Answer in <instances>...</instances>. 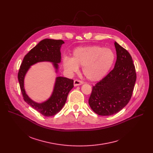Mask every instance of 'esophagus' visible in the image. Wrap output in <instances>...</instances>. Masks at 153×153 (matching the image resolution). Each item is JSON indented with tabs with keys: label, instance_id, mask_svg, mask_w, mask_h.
Returning a JSON list of instances; mask_svg holds the SVG:
<instances>
[{
	"label": "esophagus",
	"instance_id": "34e87169",
	"mask_svg": "<svg viewBox=\"0 0 153 153\" xmlns=\"http://www.w3.org/2000/svg\"><path fill=\"white\" fill-rule=\"evenodd\" d=\"M83 82L80 80H78V79H76L74 80V85L76 86H78V85H80L82 84H83Z\"/></svg>",
	"mask_w": 153,
	"mask_h": 153
}]
</instances>
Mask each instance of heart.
<instances>
[{"label":"heart","instance_id":"b5f03b06","mask_svg":"<svg viewBox=\"0 0 153 153\" xmlns=\"http://www.w3.org/2000/svg\"><path fill=\"white\" fill-rule=\"evenodd\" d=\"M116 55L110 48L100 46L79 47L73 53V58L66 57L63 62L65 70L76 73L82 67L83 75L91 81L102 79L113 66Z\"/></svg>","mask_w":153,"mask_h":153}]
</instances>
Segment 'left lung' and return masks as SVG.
I'll use <instances>...</instances> for the list:
<instances>
[{
  "mask_svg": "<svg viewBox=\"0 0 153 153\" xmlns=\"http://www.w3.org/2000/svg\"><path fill=\"white\" fill-rule=\"evenodd\" d=\"M117 60L114 68L93 86L88 102L100 116L114 114L128 104L132 96L136 72L128 51L115 42Z\"/></svg>",
  "mask_w": 153,
  "mask_h": 153,
  "instance_id": "1",
  "label": "left lung"
}]
</instances>
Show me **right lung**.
I'll use <instances>...</instances> for the list:
<instances>
[{"label":"right lung","mask_w":153,"mask_h":153,"mask_svg":"<svg viewBox=\"0 0 153 153\" xmlns=\"http://www.w3.org/2000/svg\"><path fill=\"white\" fill-rule=\"evenodd\" d=\"M64 43L62 40L45 39L41 40L24 57L18 73L17 77L20 90L24 100L34 110L44 116L50 117L58 113L66 102L69 92L74 87V80L63 77H57L54 90L50 98L42 103L32 100L24 89V77L31 65L43 61L53 62L57 71L58 63L60 62V47Z\"/></svg>","instance_id":"1"}]
</instances>
